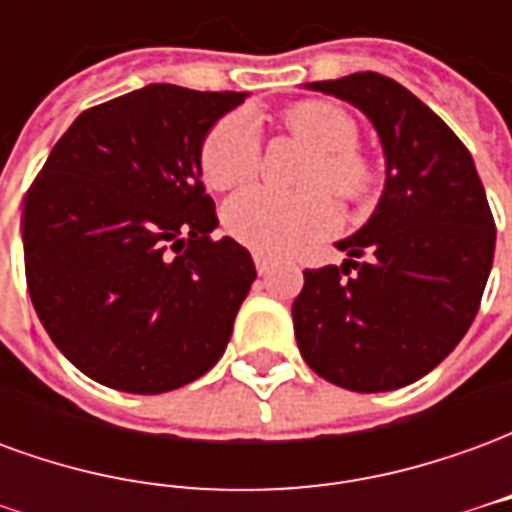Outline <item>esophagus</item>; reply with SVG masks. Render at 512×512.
Masks as SVG:
<instances>
[{
    "mask_svg": "<svg viewBox=\"0 0 512 512\" xmlns=\"http://www.w3.org/2000/svg\"><path fill=\"white\" fill-rule=\"evenodd\" d=\"M255 268H257V274H260V277H266L268 271L274 268V263H271L266 255H255Z\"/></svg>",
    "mask_w": 512,
    "mask_h": 512,
    "instance_id": "obj_1",
    "label": "esophagus"
}]
</instances>
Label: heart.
<instances>
[{
    "label": "heart",
    "mask_w": 512,
    "mask_h": 512,
    "mask_svg": "<svg viewBox=\"0 0 512 512\" xmlns=\"http://www.w3.org/2000/svg\"><path fill=\"white\" fill-rule=\"evenodd\" d=\"M290 134L315 150L304 183L326 186L345 200H362L373 186V167L356 153V123L340 106L304 101L282 115ZM205 183L216 191L238 189L257 172V131L244 115H227L208 131L200 150ZM337 224V205L323 189L277 194L241 191L224 205V227L238 244L263 255H290Z\"/></svg>",
    "instance_id": "obj_1"
}]
</instances>
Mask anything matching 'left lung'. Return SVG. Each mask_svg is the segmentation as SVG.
<instances>
[{
    "mask_svg": "<svg viewBox=\"0 0 512 512\" xmlns=\"http://www.w3.org/2000/svg\"><path fill=\"white\" fill-rule=\"evenodd\" d=\"M307 90L348 101L373 123L386 183L367 224L337 241L343 266L304 271L296 343L318 376L343 389H400L469 332L494 263V216L472 153L403 84L365 71Z\"/></svg>",
    "mask_w": 512,
    "mask_h": 512,
    "instance_id": "1",
    "label": "left lung"
}]
</instances>
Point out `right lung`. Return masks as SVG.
I'll return each instance as SVG.
<instances>
[{
    "mask_svg": "<svg viewBox=\"0 0 512 512\" xmlns=\"http://www.w3.org/2000/svg\"><path fill=\"white\" fill-rule=\"evenodd\" d=\"M246 93L147 84L73 120L24 200L27 288L84 376L158 395L205 376L255 282L202 186L205 136Z\"/></svg>",
    "mask_w": 512,
    "mask_h": 512,
    "instance_id": "obj_1",
    "label": "right lung"
}]
</instances>
